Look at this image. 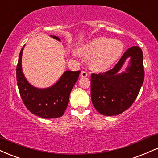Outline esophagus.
I'll list each match as a JSON object with an SVG mask.
<instances>
[{"label":"esophagus","mask_w":158,"mask_h":158,"mask_svg":"<svg viewBox=\"0 0 158 158\" xmlns=\"http://www.w3.org/2000/svg\"><path fill=\"white\" fill-rule=\"evenodd\" d=\"M81 76L82 77H86L88 76V73L86 71H82L81 72Z\"/></svg>","instance_id":"obj_1"}]
</instances>
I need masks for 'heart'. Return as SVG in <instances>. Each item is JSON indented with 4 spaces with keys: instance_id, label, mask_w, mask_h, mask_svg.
<instances>
[{
    "instance_id": "heart-1",
    "label": "heart",
    "mask_w": 158,
    "mask_h": 158,
    "mask_svg": "<svg viewBox=\"0 0 158 158\" xmlns=\"http://www.w3.org/2000/svg\"><path fill=\"white\" fill-rule=\"evenodd\" d=\"M124 44L118 39L98 37L80 46L78 55L90 59L91 68L99 72L110 69L123 55Z\"/></svg>"
}]
</instances>
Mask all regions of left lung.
<instances>
[{"label":"left lung","mask_w":158,"mask_h":158,"mask_svg":"<svg viewBox=\"0 0 158 158\" xmlns=\"http://www.w3.org/2000/svg\"><path fill=\"white\" fill-rule=\"evenodd\" d=\"M127 59L129 65L120 73ZM144 81L143 55L141 49L132 46L124 52L114 67L109 71L91 75L92 104L100 114L114 116L121 114L132 105Z\"/></svg>","instance_id":"left-lung-1"}]
</instances>
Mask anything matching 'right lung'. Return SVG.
Listing matches in <instances>:
<instances>
[{
    "instance_id": "1",
    "label": "right lung",
    "mask_w": 158,
    "mask_h": 158,
    "mask_svg": "<svg viewBox=\"0 0 158 158\" xmlns=\"http://www.w3.org/2000/svg\"><path fill=\"white\" fill-rule=\"evenodd\" d=\"M52 38L60 41L58 37ZM23 46L18 57L16 69L17 83L20 97L29 112L43 118H57L64 114L67 107L70 92L78 80L81 71H66L53 86L39 89L27 81L22 72Z\"/></svg>"
}]
</instances>
